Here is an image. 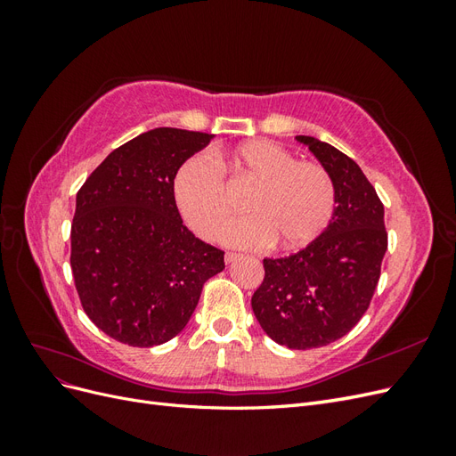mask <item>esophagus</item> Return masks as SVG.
<instances>
[{"label": "esophagus", "instance_id": "obj_1", "mask_svg": "<svg viewBox=\"0 0 456 456\" xmlns=\"http://www.w3.org/2000/svg\"><path fill=\"white\" fill-rule=\"evenodd\" d=\"M238 258H240V255H238V253H226V255H224L226 265H232V262H236Z\"/></svg>", "mask_w": 456, "mask_h": 456}]
</instances>
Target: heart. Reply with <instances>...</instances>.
<instances>
[{
	"instance_id": "1",
	"label": "heart",
	"mask_w": 456,
	"mask_h": 456,
	"mask_svg": "<svg viewBox=\"0 0 456 456\" xmlns=\"http://www.w3.org/2000/svg\"><path fill=\"white\" fill-rule=\"evenodd\" d=\"M232 181L256 183L247 207L253 215L233 220L224 241L260 249L278 241L283 249L312 243L335 211L333 176L320 163L298 161L287 148L270 141H249L228 159ZM173 194L184 223L203 240H215L232 213V196L223 171L207 156L188 158L176 171Z\"/></svg>"
}]
</instances>
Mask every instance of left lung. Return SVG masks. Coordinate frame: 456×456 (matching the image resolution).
Wrapping results in <instances>:
<instances>
[{
	"label": "left lung",
	"mask_w": 456,
	"mask_h": 456,
	"mask_svg": "<svg viewBox=\"0 0 456 456\" xmlns=\"http://www.w3.org/2000/svg\"><path fill=\"white\" fill-rule=\"evenodd\" d=\"M333 176L337 205L327 228L305 249L265 258V281L251 306L260 327L291 350L327 346L357 325L380 278L388 233L384 205L354 159L298 134Z\"/></svg>",
	"instance_id": "1"
}]
</instances>
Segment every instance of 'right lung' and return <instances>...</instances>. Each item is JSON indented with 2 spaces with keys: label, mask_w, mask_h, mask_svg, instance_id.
Here are the masks:
<instances>
[{
  "label": "right lung",
  "mask_w": 456,
  "mask_h": 456,
  "mask_svg": "<svg viewBox=\"0 0 456 456\" xmlns=\"http://www.w3.org/2000/svg\"><path fill=\"white\" fill-rule=\"evenodd\" d=\"M213 134L146 131L116 148L76 196L70 266L89 320L108 337L150 348L176 337L224 251L198 240L178 215L173 183Z\"/></svg>",
  "instance_id": "right-lung-1"
}]
</instances>
